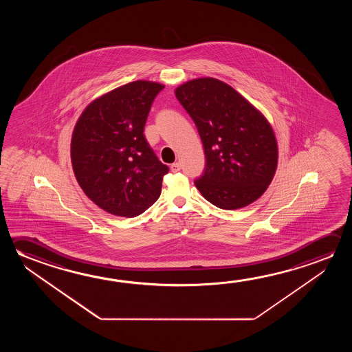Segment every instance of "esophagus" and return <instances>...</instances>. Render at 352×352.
Wrapping results in <instances>:
<instances>
[{
  "label": "esophagus",
  "mask_w": 352,
  "mask_h": 352,
  "mask_svg": "<svg viewBox=\"0 0 352 352\" xmlns=\"http://www.w3.org/2000/svg\"><path fill=\"white\" fill-rule=\"evenodd\" d=\"M170 170H172L173 173H177V172H179V170H180V163L175 162V163H173V164H170Z\"/></svg>",
  "instance_id": "esophagus-1"
}]
</instances>
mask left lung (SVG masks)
Masks as SVG:
<instances>
[{"mask_svg":"<svg viewBox=\"0 0 352 352\" xmlns=\"http://www.w3.org/2000/svg\"><path fill=\"white\" fill-rule=\"evenodd\" d=\"M195 122L206 155L197 190L223 210L245 208L272 182L278 161L275 133L265 116L233 87L200 77L175 88Z\"/></svg>","mask_w":352,"mask_h":352,"instance_id":"left-lung-1","label":"left lung"}]
</instances>
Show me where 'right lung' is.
Returning a JSON list of instances; mask_svg holds the SVG:
<instances>
[{
	"mask_svg": "<svg viewBox=\"0 0 352 352\" xmlns=\"http://www.w3.org/2000/svg\"><path fill=\"white\" fill-rule=\"evenodd\" d=\"M164 88L158 82H130L93 99L71 138V163L78 184L97 206L135 217L161 195L167 166L157 158L144 129L151 105Z\"/></svg>",
	"mask_w": 352,
	"mask_h": 352,
	"instance_id": "obj_1",
	"label": "right lung"
}]
</instances>
